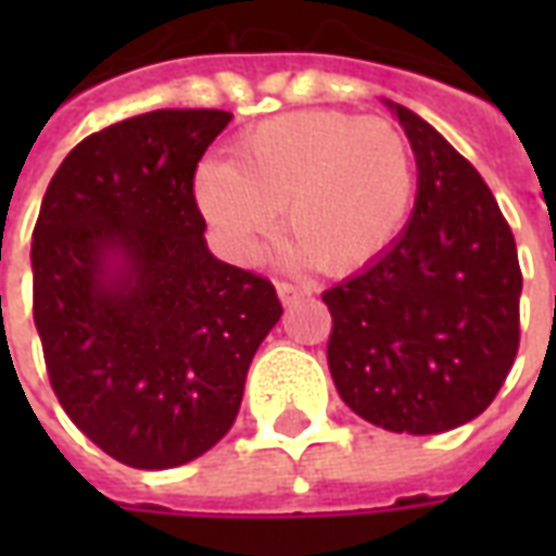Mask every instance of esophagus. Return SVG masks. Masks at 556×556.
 Instances as JSON below:
<instances>
[{
    "mask_svg": "<svg viewBox=\"0 0 556 556\" xmlns=\"http://www.w3.org/2000/svg\"><path fill=\"white\" fill-rule=\"evenodd\" d=\"M277 294L282 303H298L301 298H309V289L294 286V282H277Z\"/></svg>",
    "mask_w": 556,
    "mask_h": 556,
    "instance_id": "34e87169",
    "label": "esophagus"
}]
</instances>
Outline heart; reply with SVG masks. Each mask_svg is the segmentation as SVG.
Segmentation results:
<instances>
[{
  "label": "heart",
  "instance_id": "b5f03b06",
  "mask_svg": "<svg viewBox=\"0 0 556 556\" xmlns=\"http://www.w3.org/2000/svg\"><path fill=\"white\" fill-rule=\"evenodd\" d=\"M417 169L408 137L387 118L301 110L243 130L231 163L205 160L195 199L235 253L250 255L282 207L291 262L327 274L384 253L408 217Z\"/></svg>",
  "mask_w": 556,
  "mask_h": 556
}]
</instances>
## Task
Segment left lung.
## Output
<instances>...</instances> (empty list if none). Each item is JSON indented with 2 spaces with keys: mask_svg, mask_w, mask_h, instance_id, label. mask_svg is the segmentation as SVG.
I'll return each instance as SVG.
<instances>
[{
  "mask_svg": "<svg viewBox=\"0 0 556 556\" xmlns=\"http://www.w3.org/2000/svg\"><path fill=\"white\" fill-rule=\"evenodd\" d=\"M417 202L390 250L321 294L339 396L372 426L438 434L489 408L518 354L521 267L509 223L470 163L399 103Z\"/></svg>",
  "mask_w": 556,
  "mask_h": 556,
  "instance_id": "left-lung-1",
  "label": "left lung"
}]
</instances>
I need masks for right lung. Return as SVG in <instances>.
<instances>
[{"mask_svg":"<svg viewBox=\"0 0 556 556\" xmlns=\"http://www.w3.org/2000/svg\"><path fill=\"white\" fill-rule=\"evenodd\" d=\"M226 110H154L79 142L31 231V313L59 405L115 462L166 470L231 429L282 315L207 253L193 178Z\"/></svg>","mask_w":556,"mask_h":556,"instance_id":"add662e5","label":"right lung"}]
</instances>
